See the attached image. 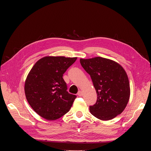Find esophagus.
<instances>
[{
	"label": "esophagus",
	"mask_w": 151,
	"mask_h": 151,
	"mask_svg": "<svg viewBox=\"0 0 151 151\" xmlns=\"http://www.w3.org/2000/svg\"><path fill=\"white\" fill-rule=\"evenodd\" d=\"M77 95L79 96H81L82 95H83V93H82L81 91H79L78 93H77Z\"/></svg>",
	"instance_id": "obj_1"
}]
</instances>
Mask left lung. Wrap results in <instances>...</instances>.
I'll return each mask as SVG.
<instances>
[{"label":"left lung","mask_w":151,"mask_h":151,"mask_svg":"<svg viewBox=\"0 0 151 151\" xmlns=\"http://www.w3.org/2000/svg\"><path fill=\"white\" fill-rule=\"evenodd\" d=\"M90 75L97 93V101L89 106L91 113L101 120H109L121 114L129 102L130 89L123 68L116 62L103 57L80 59Z\"/></svg>","instance_id":"left-lung-1"}]
</instances>
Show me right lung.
Segmentation results:
<instances>
[{"label": "right lung", "mask_w": 151, "mask_h": 151, "mask_svg": "<svg viewBox=\"0 0 151 151\" xmlns=\"http://www.w3.org/2000/svg\"><path fill=\"white\" fill-rule=\"evenodd\" d=\"M77 57H45L36 62L27 76L26 98L40 116L55 120L70 110L76 95L68 93L63 74Z\"/></svg>", "instance_id": "right-lung-1"}]
</instances>
